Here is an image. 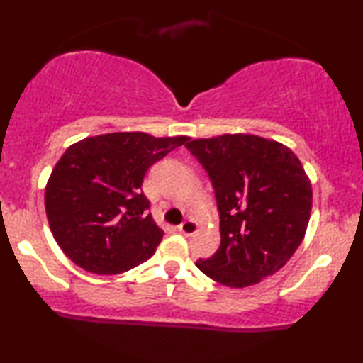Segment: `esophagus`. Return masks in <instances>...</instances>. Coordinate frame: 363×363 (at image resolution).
Instances as JSON below:
<instances>
[{"mask_svg":"<svg viewBox=\"0 0 363 363\" xmlns=\"http://www.w3.org/2000/svg\"><path fill=\"white\" fill-rule=\"evenodd\" d=\"M196 230H198V225L193 220H186V221H183L180 226H178V231L182 233V235H185V236H191V235H195L196 233Z\"/></svg>","mask_w":363,"mask_h":363,"instance_id":"obj_1","label":"esophagus"}]
</instances>
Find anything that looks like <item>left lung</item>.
<instances>
[{
  "mask_svg": "<svg viewBox=\"0 0 363 363\" xmlns=\"http://www.w3.org/2000/svg\"><path fill=\"white\" fill-rule=\"evenodd\" d=\"M210 177L221 242L196 267L213 281L246 287L279 271L304 238L312 188L291 148L256 135L198 138L185 145Z\"/></svg>",
  "mask_w": 363,
  "mask_h": 363,
  "instance_id": "left-lung-1",
  "label": "left lung"
}]
</instances>
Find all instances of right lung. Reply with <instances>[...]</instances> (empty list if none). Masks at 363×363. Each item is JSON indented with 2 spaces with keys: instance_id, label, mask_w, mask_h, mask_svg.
<instances>
[{
  "instance_id": "add662e5",
  "label": "right lung",
  "mask_w": 363,
  "mask_h": 363,
  "mask_svg": "<svg viewBox=\"0 0 363 363\" xmlns=\"http://www.w3.org/2000/svg\"><path fill=\"white\" fill-rule=\"evenodd\" d=\"M186 140L116 132L69 147L44 193L49 226L64 255L96 274H118L152 257L163 231L148 213L143 178Z\"/></svg>"
}]
</instances>
